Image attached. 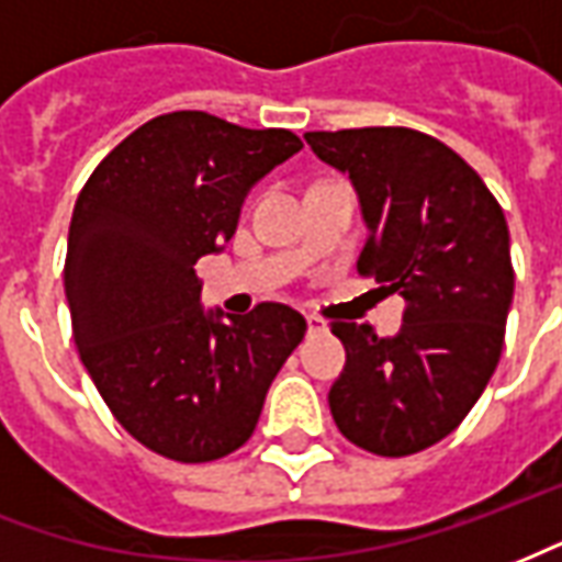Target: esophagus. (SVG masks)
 Segmentation results:
<instances>
[{"mask_svg": "<svg viewBox=\"0 0 562 562\" xmlns=\"http://www.w3.org/2000/svg\"><path fill=\"white\" fill-rule=\"evenodd\" d=\"M306 330H310V334H322V330H325V322L318 316H306Z\"/></svg>", "mask_w": 562, "mask_h": 562, "instance_id": "1", "label": "esophagus"}]
</instances>
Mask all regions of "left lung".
<instances>
[{
    "mask_svg": "<svg viewBox=\"0 0 562 562\" xmlns=\"http://www.w3.org/2000/svg\"><path fill=\"white\" fill-rule=\"evenodd\" d=\"M304 138L358 192L370 232L358 270L406 301L394 337L330 325L346 346L330 415L358 448L406 458L446 439L499 364L515 292L506 216L482 177L424 132L370 126Z\"/></svg>",
    "mask_w": 562,
    "mask_h": 562,
    "instance_id": "8db88e82",
    "label": "left lung"
}]
</instances>
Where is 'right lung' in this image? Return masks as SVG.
Segmentation results:
<instances>
[{"label": "right lung", "instance_id": "obj_1", "mask_svg": "<svg viewBox=\"0 0 562 562\" xmlns=\"http://www.w3.org/2000/svg\"><path fill=\"white\" fill-rule=\"evenodd\" d=\"M301 147L289 128L173 111L116 144L80 189L66 256L80 361L116 422L161 458L237 451L304 340L285 304L204 313L195 277L198 258L234 237L246 192Z\"/></svg>", "mask_w": 562, "mask_h": 562}]
</instances>
